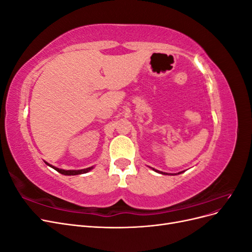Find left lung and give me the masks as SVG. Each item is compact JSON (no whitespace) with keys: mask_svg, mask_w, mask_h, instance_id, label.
Listing matches in <instances>:
<instances>
[{"mask_svg":"<svg viewBox=\"0 0 252 252\" xmlns=\"http://www.w3.org/2000/svg\"><path fill=\"white\" fill-rule=\"evenodd\" d=\"M152 170H155L156 172H158V173H161V174H165V175H177V174H180V173H183L184 171H181V172H178V173H167V172H163V171H158V170H157V169H155V168H151Z\"/></svg>","mask_w":252,"mask_h":252,"instance_id":"8db88e82","label":"left lung"}]
</instances>
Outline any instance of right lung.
<instances>
[{
  "label": "right lung",
  "mask_w": 252,
  "mask_h": 252,
  "mask_svg": "<svg viewBox=\"0 0 252 252\" xmlns=\"http://www.w3.org/2000/svg\"><path fill=\"white\" fill-rule=\"evenodd\" d=\"M45 164L48 165L49 167H51V168H53L55 170H57L58 172L62 173V174H64V175H77V174H83V173H87V172H89L91 169H94V166H91V167H88V168H84V169H80V170H65V169H60V168H58V167L52 166V165H50V164H49V163H47V162H45Z\"/></svg>",
  "instance_id": "add662e5"
}]
</instances>
